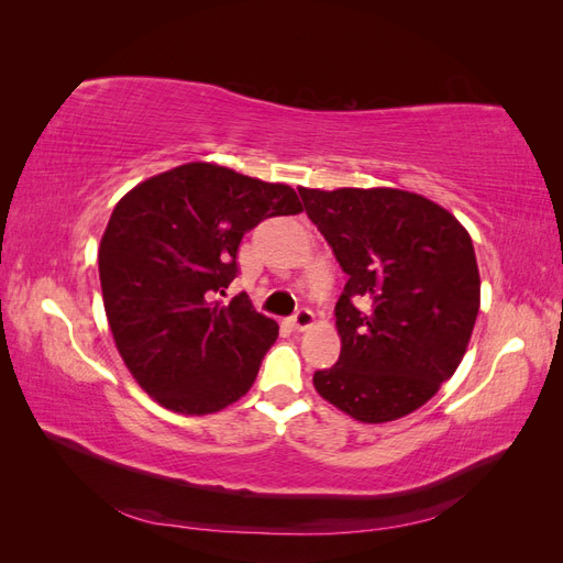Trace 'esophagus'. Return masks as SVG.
Listing matches in <instances>:
<instances>
[{"mask_svg": "<svg viewBox=\"0 0 563 563\" xmlns=\"http://www.w3.org/2000/svg\"><path fill=\"white\" fill-rule=\"evenodd\" d=\"M312 321H314V314H312V310H310V308H298V310H296V314L291 317L294 329H298V331L310 329V327H312Z\"/></svg>", "mask_w": 563, "mask_h": 563, "instance_id": "1", "label": "esophagus"}]
</instances>
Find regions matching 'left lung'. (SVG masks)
<instances>
[{"mask_svg": "<svg viewBox=\"0 0 563 563\" xmlns=\"http://www.w3.org/2000/svg\"><path fill=\"white\" fill-rule=\"evenodd\" d=\"M347 284L335 302L340 356L314 389L360 422H387L430 401L463 362L479 312L467 230L422 195L391 187H298Z\"/></svg>", "mask_w": 563, "mask_h": 563, "instance_id": "left-lung-1", "label": "left lung"}]
</instances>
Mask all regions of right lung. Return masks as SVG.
Instances as JSON below:
<instances>
[{"instance_id": "obj_1", "label": "right lung", "mask_w": 563, "mask_h": 563, "mask_svg": "<svg viewBox=\"0 0 563 563\" xmlns=\"http://www.w3.org/2000/svg\"><path fill=\"white\" fill-rule=\"evenodd\" d=\"M302 207L294 187L192 162L119 199L98 249L100 288L119 354L164 408L216 413L251 389L279 335L246 294L236 249L265 218Z\"/></svg>"}]
</instances>
